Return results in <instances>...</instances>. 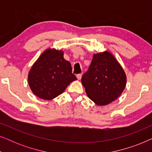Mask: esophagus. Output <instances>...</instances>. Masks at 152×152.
I'll return each instance as SVG.
<instances>
[{"label": "esophagus", "instance_id": "1", "mask_svg": "<svg viewBox=\"0 0 152 152\" xmlns=\"http://www.w3.org/2000/svg\"><path fill=\"white\" fill-rule=\"evenodd\" d=\"M77 78L79 80H80L81 78H82V74H77Z\"/></svg>", "mask_w": 152, "mask_h": 152}]
</instances>
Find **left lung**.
I'll return each mask as SVG.
<instances>
[{
    "mask_svg": "<svg viewBox=\"0 0 152 152\" xmlns=\"http://www.w3.org/2000/svg\"><path fill=\"white\" fill-rule=\"evenodd\" d=\"M82 83L88 97L97 105L104 106L115 100L123 92L126 77L115 57L108 51L93 55Z\"/></svg>",
    "mask_w": 152,
    "mask_h": 152,
    "instance_id": "left-lung-1",
    "label": "left lung"
}]
</instances>
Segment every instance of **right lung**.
<instances>
[{"label":"right lung","instance_id":"1","mask_svg":"<svg viewBox=\"0 0 152 152\" xmlns=\"http://www.w3.org/2000/svg\"><path fill=\"white\" fill-rule=\"evenodd\" d=\"M76 80L72 73L71 64L64 59V52L54 48L43 52L28 74V84L32 93L46 100L61 94Z\"/></svg>","mask_w":152,"mask_h":152}]
</instances>
